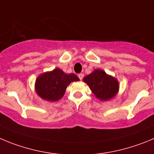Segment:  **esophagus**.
Instances as JSON below:
<instances>
[{"instance_id": "34e87169", "label": "esophagus", "mask_w": 154, "mask_h": 154, "mask_svg": "<svg viewBox=\"0 0 154 154\" xmlns=\"http://www.w3.org/2000/svg\"><path fill=\"white\" fill-rule=\"evenodd\" d=\"M84 74H78V77L79 78H80V80H82V79H83V77H84Z\"/></svg>"}]
</instances>
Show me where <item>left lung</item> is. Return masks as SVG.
Here are the masks:
<instances>
[{
  "label": "left lung",
  "instance_id": "1",
  "mask_svg": "<svg viewBox=\"0 0 154 154\" xmlns=\"http://www.w3.org/2000/svg\"><path fill=\"white\" fill-rule=\"evenodd\" d=\"M89 86L95 97L101 101L114 98L119 90V83L116 78L106 74L103 70L96 69L83 79Z\"/></svg>",
  "mask_w": 154,
  "mask_h": 154
}]
</instances>
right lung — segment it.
<instances>
[{"mask_svg": "<svg viewBox=\"0 0 154 154\" xmlns=\"http://www.w3.org/2000/svg\"><path fill=\"white\" fill-rule=\"evenodd\" d=\"M80 79L74 74H65L59 68L42 73L35 80V90L42 100L55 102L63 97L67 86Z\"/></svg>", "mask_w": 154, "mask_h": 154, "instance_id": "obj_1", "label": "right lung"}]
</instances>
